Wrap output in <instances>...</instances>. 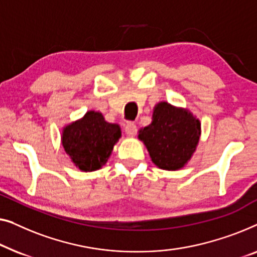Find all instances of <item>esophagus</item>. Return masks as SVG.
<instances>
[{
  "label": "esophagus",
  "mask_w": 257,
  "mask_h": 257,
  "mask_svg": "<svg viewBox=\"0 0 257 257\" xmlns=\"http://www.w3.org/2000/svg\"><path fill=\"white\" fill-rule=\"evenodd\" d=\"M124 132H125V134H127L128 136L134 137V136L136 135V133H137L136 124L133 123V122H128V123L125 124V127H124Z\"/></svg>",
  "instance_id": "34e87169"
}]
</instances>
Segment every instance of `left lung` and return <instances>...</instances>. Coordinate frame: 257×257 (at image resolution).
<instances>
[{
  "mask_svg": "<svg viewBox=\"0 0 257 257\" xmlns=\"http://www.w3.org/2000/svg\"><path fill=\"white\" fill-rule=\"evenodd\" d=\"M200 134V121L190 110L163 101L155 106L153 122L140 130L139 139L155 165L175 171L191 160Z\"/></svg>",
  "mask_w": 257,
  "mask_h": 257,
  "instance_id": "1",
  "label": "left lung"
}]
</instances>
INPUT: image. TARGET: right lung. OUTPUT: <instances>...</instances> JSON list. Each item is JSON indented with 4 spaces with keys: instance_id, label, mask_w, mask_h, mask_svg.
Segmentation results:
<instances>
[{
    "instance_id": "right-lung-1",
    "label": "right lung",
    "mask_w": 257,
    "mask_h": 257,
    "mask_svg": "<svg viewBox=\"0 0 257 257\" xmlns=\"http://www.w3.org/2000/svg\"><path fill=\"white\" fill-rule=\"evenodd\" d=\"M120 137V125L104 121L99 111L89 110L64 128L61 143L77 168L91 172L107 163Z\"/></svg>"
}]
</instances>
